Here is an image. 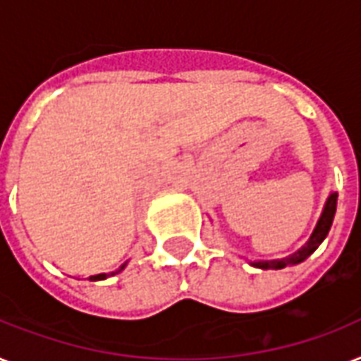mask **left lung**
Instances as JSON below:
<instances>
[{"label": "left lung", "instance_id": "1", "mask_svg": "<svg viewBox=\"0 0 361 361\" xmlns=\"http://www.w3.org/2000/svg\"><path fill=\"white\" fill-rule=\"evenodd\" d=\"M337 209V192H330V197L326 198L324 208H322V214H320L319 221H317V226H314L313 234L309 236V240L305 241V245H302L298 251H294L292 255L285 258H274V260H249L251 266L260 269H283L286 266H296V264L303 262L309 255H313L319 245L324 241V238L328 236V232L331 228V223H334V215H336Z\"/></svg>", "mask_w": 361, "mask_h": 361}]
</instances>
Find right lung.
<instances>
[{
    "label": "right lung",
    "mask_w": 361,
    "mask_h": 361,
    "mask_svg": "<svg viewBox=\"0 0 361 361\" xmlns=\"http://www.w3.org/2000/svg\"><path fill=\"white\" fill-rule=\"evenodd\" d=\"M127 262H129V260H127ZM127 262H123L120 266V268L116 269V271H110V274H97V275H92V277H90V281H103V279H106V277H112V275H116V274H120L121 269H125V266H127Z\"/></svg>",
    "instance_id": "add662e5"
}]
</instances>
